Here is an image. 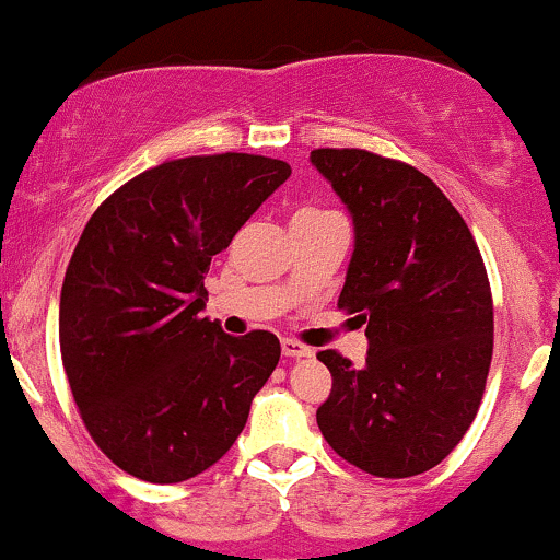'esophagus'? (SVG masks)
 <instances>
[{
    "label": "esophagus",
    "mask_w": 560,
    "mask_h": 560,
    "mask_svg": "<svg viewBox=\"0 0 560 560\" xmlns=\"http://www.w3.org/2000/svg\"><path fill=\"white\" fill-rule=\"evenodd\" d=\"M280 347H282V354L293 357V360H299V357H312V349L304 347V343H299L296 338H282Z\"/></svg>",
    "instance_id": "esophagus-1"
}]
</instances>
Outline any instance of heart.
I'll use <instances>...</instances> for the list:
<instances>
[{
    "label": "heart",
    "instance_id": "obj_1",
    "mask_svg": "<svg viewBox=\"0 0 560 560\" xmlns=\"http://www.w3.org/2000/svg\"><path fill=\"white\" fill-rule=\"evenodd\" d=\"M301 213H317V211H301Z\"/></svg>",
    "mask_w": 560,
    "mask_h": 560
}]
</instances>
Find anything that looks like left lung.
Returning a JSON list of instances; mask_svg holds the SVG:
<instances>
[{
    "mask_svg": "<svg viewBox=\"0 0 560 560\" xmlns=\"http://www.w3.org/2000/svg\"><path fill=\"white\" fill-rule=\"evenodd\" d=\"M310 161L354 224L338 306L368 325L362 368L332 349L317 354L332 375L317 425L368 474H423L466 436L492 362V293L479 246L416 166L357 148H319Z\"/></svg>",
    "mask_w": 560,
    "mask_h": 560,
    "instance_id": "1",
    "label": "left lung"
}]
</instances>
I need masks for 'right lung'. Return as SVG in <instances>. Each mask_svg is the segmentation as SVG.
I'll return each instance as SVG.
<instances>
[{
    "instance_id": "right-lung-1",
    "label": "right lung",
    "mask_w": 560,
    "mask_h": 560,
    "mask_svg": "<svg viewBox=\"0 0 560 560\" xmlns=\"http://www.w3.org/2000/svg\"><path fill=\"white\" fill-rule=\"evenodd\" d=\"M291 177L278 159L192 155L148 168L92 213L60 293V351L86 431L150 483L203 474L246 425L278 336L200 317L206 272Z\"/></svg>"
}]
</instances>
